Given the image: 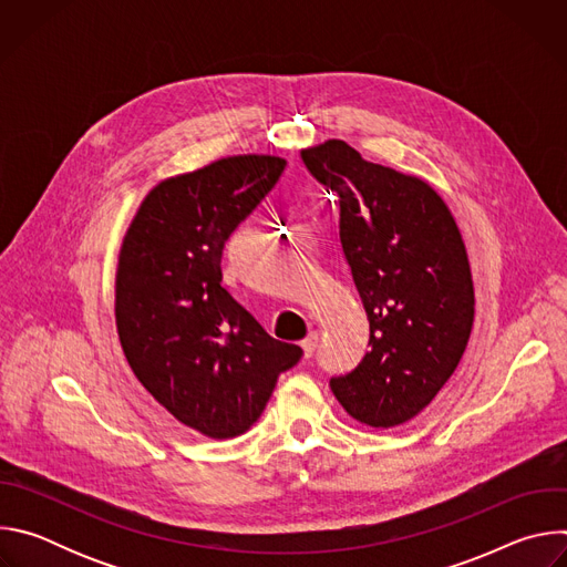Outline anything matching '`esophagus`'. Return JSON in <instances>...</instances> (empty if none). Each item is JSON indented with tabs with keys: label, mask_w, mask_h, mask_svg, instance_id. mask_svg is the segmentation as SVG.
Masks as SVG:
<instances>
[{
	"label": "esophagus",
	"mask_w": 567,
	"mask_h": 567,
	"mask_svg": "<svg viewBox=\"0 0 567 567\" xmlns=\"http://www.w3.org/2000/svg\"><path fill=\"white\" fill-rule=\"evenodd\" d=\"M316 346H318V334H316V332L307 334V337L300 341V350H302V357H305V359H309V357L313 354Z\"/></svg>",
	"instance_id": "esophagus-1"
}]
</instances>
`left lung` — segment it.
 Masks as SVG:
<instances>
[{"mask_svg":"<svg viewBox=\"0 0 567 567\" xmlns=\"http://www.w3.org/2000/svg\"><path fill=\"white\" fill-rule=\"evenodd\" d=\"M300 156L337 197L341 247L370 322V350L330 388L365 426L406 424L451 379L471 337L475 296L462 233L429 182L372 164L341 138Z\"/></svg>","mask_w":567,"mask_h":567,"instance_id":"left-lung-1","label":"left lung"}]
</instances>
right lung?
Here are the masks:
<instances>
[{"mask_svg":"<svg viewBox=\"0 0 567 567\" xmlns=\"http://www.w3.org/2000/svg\"><path fill=\"white\" fill-rule=\"evenodd\" d=\"M287 161L237 154L158 182L118 254L116 330L143 388L184 426L228 440L262 415L278 374L302 357L271 339L221 287V251Z\"/></svg>","mask_w":567,"mask_h":567,"instance_id":"1","label":"right lung"}]
</instances>
